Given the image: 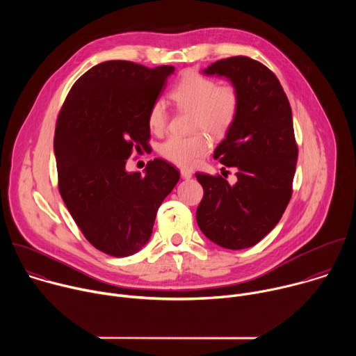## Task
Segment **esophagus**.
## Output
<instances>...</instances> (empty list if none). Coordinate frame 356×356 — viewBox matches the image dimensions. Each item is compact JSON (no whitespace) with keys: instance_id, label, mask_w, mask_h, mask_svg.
<instances>
[{"instance_id":"esophagus-1","label":"esophagus","mask_w":356,"mask_h":356,"mask_svg":"<svg viewBox=\"0 0 356 356\" xmlns=\"http://www.w3.org/2000/svg\"><path fill=\"white\" fill-rule=\"evenodd\" d=\"M180 175H181V177H183V179H186V180L191 179V176H193V175H191V172H190V170H187V169H181V170H180Z\"/></svg>"}]
</instances>
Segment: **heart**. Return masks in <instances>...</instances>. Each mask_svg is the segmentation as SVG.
Instances as JSON below:
<instances>
[{"mask_svg":"<svg viewBox=\"0 0 356 356\" xmlns=\"http://www.w3.org/2000/svg\"><path fill=\"white\" fill-rule=\"evenodd\" d=\"M170 98L179 110L191 111V129L222 138L232 128L241 108V97L231 84L218 86L207 76L187 72L170 90ZM169 113L162 99H156L147 113L150 131L162 132ZM209 150V139L202 132L190 136H169L159 147L161 155L181 168H193Z\"/></svg>","mask_w":356,"mask_h":356,"instance_id":"1","label":"heart"}]
</instances>
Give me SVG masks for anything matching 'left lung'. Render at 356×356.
<instances>
[{
  "mask_svg": "<svg viewBox=\"0 0 356 356\" xmlns=\"http://www.w3.org/2000/svg\"><path fill=\"white\" fill-rule=\"evenodd\" d=\"M204 73L228 77L241 97L236 121L214 152V159L236 168L238 181L195 173L204 190L195 218L214 243L243 249L276 227L291 198L298 156L291 108L275 73L258 60L232 56Z\"/></svg>",
  "mask_w": 356,
  "mask_h": 356,
  "instance_id": "obj_1",
  "label": "left lung"
}]
</instances>
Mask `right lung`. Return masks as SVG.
Returning <instances> with one entry per match:
<instances>
[{"instance_id":"obj_1","label":"right lung","mask_w":356,"mask_h":356,"mask_svg":"<svg viewBox=\"0 0 356 356\" xmlns=\"http://www.w3.org/2000/svg\"><path fill=\"white\" fill-rule=\"evenodd\" d=\"M173 72L103 62L72 86L60 108L54 142L59 191L86 239L110 257L142 249L180 179L159 158L147 162L145 176L125 170L134 149L150 147L147 113Z\"/></svg>"}]
</instances>
